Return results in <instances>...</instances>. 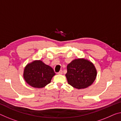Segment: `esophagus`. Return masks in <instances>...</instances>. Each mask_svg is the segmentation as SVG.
<instances>
[{
  "label": "esophagus",
  "instance_id": "1",
  "mask_svg": "<svg viewBox=\"0 0 121 121\" xmlns=\"http://www.w3.org/2000/svg\"><path fill=\"white\" fill-rule=\"evenodd\" d=\"M57 74H60V75L62 74V70H60V72H59Z\"/></svg>",
  "mask_w": 121,
  "mask_h": 121
}]
</instances>
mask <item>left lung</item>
I'll list each match as a JSON object with an SVG mask.
<instances>
[{
	"instance_id": "8db88e82",
	"label": "left lung",
	"mask_w": 121,
	"mask_h": 121,
	"mask_svg": "<svg viewBox=\"0 0 121 121\" xmlns=\"http://www.w3.org/2000/svg\"><path fill=\"white\" fill-rule=\"evenodd\" d=\"M66 76L68 84L77 89H83L91 85L97 75L94 65L85 59L73 60L67 67Z\"/></svg>"
}]
</instances>
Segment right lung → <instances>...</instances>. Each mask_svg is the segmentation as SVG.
Instances as JSON below:
<instances>
[{
	"mask_svg": "<svg viewBox=\"0 0 121 121\" xmlns=\"http://www.w3.org/2000/svg\"><path fill=\"white\" fill-rule=\"evenodd\" d=\"M55 75L53 68L41 60L27 64L24 71L25 81L32 87L38 88H43L50 83Z\"/></svg>",
	"mask_w": 121,
	"mask_h": 121,
	"instance_id": "1",
	"label": "right lung"
}]
</instances>
